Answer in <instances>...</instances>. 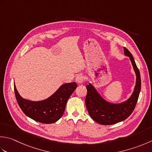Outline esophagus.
<instances>
[{
	"label": "esophagus",
	"instance_id": "obj_1",
	"mask_svg": "<svg viewBox=\"0 0 152 152\" xmlns=\"http://www.w3.org/2000/svg\"><path fill=\"white\" fill-rule=\"evenodd\" d=\"M84 77L82 74H79L76 76V82L78 83V84H82L83 82H84Z\"/></svg>",
	"mask_w": 152,
	"mask_h": 152
}]
</instances>
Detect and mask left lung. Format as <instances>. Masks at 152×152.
Instances as JSON below:
<instances>
[{
  "instance_id": "left-lung-1",
  "label": "left lung",
  "mask_w": 152,
  "mask_h": 152,
  "mask_svg": "<svg viewBox=\"0 0 152 152\" xmlns=\"http://www.w3.org/2000/svg\"><path fill=\"white\" fill-rule=\"evenodd\" d=\"M124 55L129 56L132 62L136 76L134 90L129 99L121 103H112L107 102L100 96L92 84L86 86L87 95L86 105L89 115L93 120L103 125H111L123 121L132 114L138 102L141 90L140 74L131 53L124 47Z\"/></svg>"
}]
</instances>
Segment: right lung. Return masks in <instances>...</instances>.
Segmentation results:
<instances>
[{"label": "right lung", "instance_id": "1", "mask_svg": "<svg viewBox=\"0 0 152 152\" xmlns=\"http://www.w3.org/2000/svg\"><path fill=\"white\" fill-rule=\"evenodd\" d=\"M76 87V82L63 84L51 96L39 102L23 99L20 96L15 84L14 93L20 109L26 115L39 123L51 124L60 119L63 115L68 98Z\"/></svg>", "mask_w": 152, "mask_h": 152}]
</instances>
